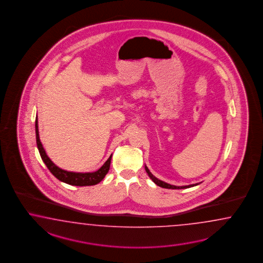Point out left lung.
Returning <instances> with one entry per match:
<instances>
[{
    "instance_id": "8db88e82",
    "label": "left lung",
    "mask_w": 263,
    "mask_h": 263,
    "mask_svg": "<svg viewBox=\"0 0 263 263\" xmlns=\"http://www.w3.org/2000/svg\"><path fill=\"white\" fill-rule=\"evenodd\" d=\"M144 168H145V171L147 172V174H148V176H149L150 179H151V180H152V181H153L157 185H159V186H161V187H163V189L181 190V189H187V187H192V186H194V185H199V184H193V185H183V186H176V185H170V184L164 183L163 181H161V180H159L158 178L155 177V176L150 172L149 170H148V167H147L146 165L144 166Z\"/></svg>"
}]
</instances>
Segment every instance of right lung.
Returning a JSON list of instances; mask_svg holds the SVG:
<instances>
[{"label":"right lung","instance_id":"1","mask_svg":"<svg viewBox=\"0 0 263 263\" xmlns=\"http://www.w3.org/2000/svg\"><path fill=\"white\" fill-rule=\"evenodd\" d=\"M35 133H36V143L37 147L39 150L40 156L42 158L43 162L47 165L49 171L54 175L55 177L68 185H78V186H84V185H93L99 184L100 181L103 180L105 177L109 168H110V163H111V158L112 155L109 157L105 163L100 167L99 171L95 172H88V173H78V172H71V171H64L59 168L57 165L51 162L50 158L46 154V151L43 147L42 143L40 142L39 139V132H38V120L36 118L35 120Z\"/></svg>","mask_w":263,"mask_h":263}]
</instances>
